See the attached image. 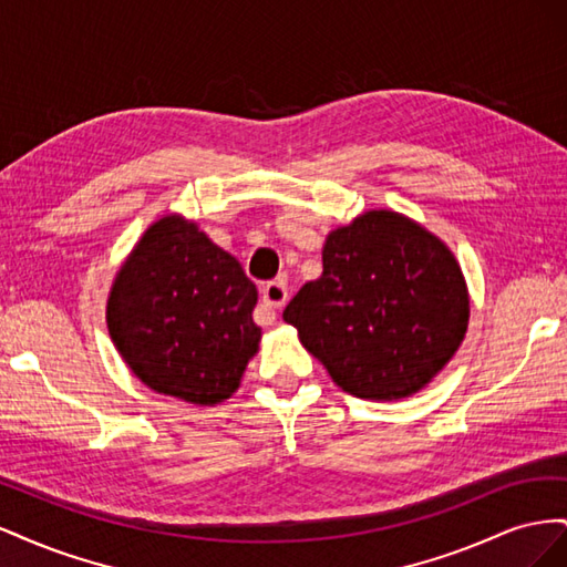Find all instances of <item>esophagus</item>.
Masks as SVG:
<instances>
[{
  "instance_id": "1",
  "label": "esophagus",
  "mask_w": 567,
  "mask_h": 567,
  "mask_svg": "<svg viewBox=\"0 0 567 567\" xmlns=\"http://www.w3.org/2000/svg\"><path fill=\"white\" fill-rule=\"evenodd\" d=\"M288 300V286L284 281H267L262 286V307L267 310V319L262 323H271V310H281Z\"/></svg>"
}]
</instances>
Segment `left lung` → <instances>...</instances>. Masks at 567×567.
<instances>
[{
  "mask_svg": "<svg viewBox=\"0 0 567 567\" xmlns=\"http://www.w3.org/2000/svg\"><path fill=\"white\" fill-rule=\"evenodd\" d=\"M284 321L362 400H402L450 362L468 326L466 281L452 250L416 221L371 210L329 234L323 271Z\"/></svg>",
  "mask_w": 567,
  "mask_h": 567,
  "instance_id": "8db88e82",
  "label": "left lung"
}]
</instances>
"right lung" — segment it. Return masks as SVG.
Segmentation results:
<instances>
[{
    "label": "right lung",
    "mask_w": 567,
    "mask_h": 567,
    "mask_svg": "<svg viewBox=\"0 0 567 567\" xmlns=\"http://www.w3.org/2000/svg\"><path fill=\"white\" fill-rule=\"evenodd\" d=\"M257 288L194 221L163 217L117 271L109 333L136 379L192 404H217L260 346Z\"/></svg>",
    "instance_id": "obj_1"
}]
</instances>
